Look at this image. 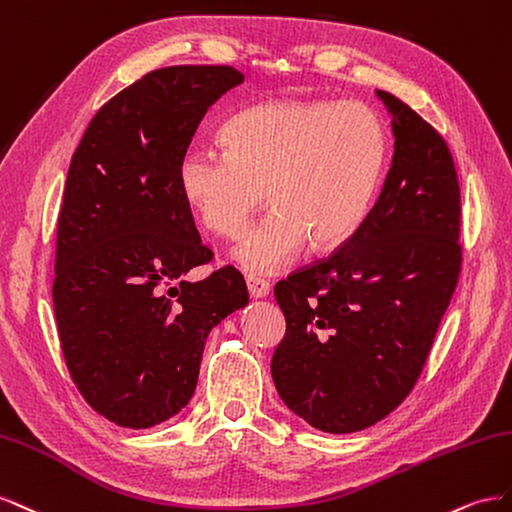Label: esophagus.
I'll list each match as a JSON object with an SVG mask.
<instances>
[{
    "label": "esophagus",
    "mask_w": 512,
    "mask_h": 512,
    "mask_svg": "<svg viewBox=\"0 0 512 512\" xmlns=\"http://www.w3.org/2000/svg\"><path fill=\"white\" fill-rule=\"evenodd\" d=\"M246 287H248V294L253 298H266L270 294V281L264 279V276L246 274Z\"/></svg>",
    "instance_id": "34e87169"
}]
</instances>
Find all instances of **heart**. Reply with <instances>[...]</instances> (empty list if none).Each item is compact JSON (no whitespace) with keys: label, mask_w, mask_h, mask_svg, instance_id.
<instances>
[{"label":"heart","mask_w":512,"mask_h":512,"mask_svg":"<svg viewBox=\"0 0 512 512\" xmlns=\"http://www.w3.org/2000/svg\"><path fill=\"white\" fill-rule=\"evenodd\" d=\"M225 141L188 145L180 186L199 221L225 238L240 236L268 191L274 206L233 248L255 274L287 266L306 238L328 248L354 236L388 156L382 120L341 100L261 102L233 115Z\"/></svg>","instance_id":"b5f03b06"}]
</instances>
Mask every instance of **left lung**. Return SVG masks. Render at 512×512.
I'll list each match as a JSON object with an SVG mask.
<instances>
[{
	"instance_id": "8db88e82",
	"label": "left lung",
	"mask_w": 512,
	"mask_h": 512,
	"mask_svg": "<svg viewBox=\"0 0 512 512\" xmlns=\"http://www.w3.org/2000/svg\"><path fill=\"white\" fill-rule=\"evenodd\" d=\"M392 165L375 206L332 255L274 285L285 337L272 379L326 433L362 431L405 401L459 281L461 191L444 137L388 92Z\"/></svg>"
}]
</instances>
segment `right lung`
I'll return each mask as SVG.
<instances>
[{"label": "right lung", "mask_w": 512, "mask_h": 512, "mask_svg": "<svg viewBox=\"0 0 512 512\" xmlns=\"http://www.w3.org/2000/svg\"><path fill=\"white\" fill-rule=\"evenodd\" d=\"M244 81L231 66H169L102 105L70 160L57 214L53 306L68 373L94 412L148 429L191 401L208 332L248 302L214 259L180 186L203 115Z\"/></svg>", "instance_id": "obj_1"}]
</instances>
